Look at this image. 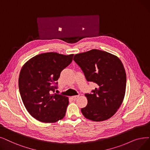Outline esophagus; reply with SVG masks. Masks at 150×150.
Segmentation results:
<instances>
[{
    "label": "esophagus",
    "mask_w": 150,
    "mask_h": 150,
    "mask_svg": "<svg viewBox=\"0 0 150 150\" xmlns=\"http://www.w3.org/2000/svg\"><path fill=\"white\" fill-rule=\"evenodd\" d=\"M79 96H72V97H71V99H72L73 100H76L78 98H79Z\"/></svg>",
    "instance_id": "esophagus-1"
}]
</instances>
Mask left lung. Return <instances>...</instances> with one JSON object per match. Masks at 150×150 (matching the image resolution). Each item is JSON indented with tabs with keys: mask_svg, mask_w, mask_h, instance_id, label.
<instances>
[{
	"mask_svg": "<svg viewBox=\"0 0 150 150\" xmlns=\"http://www.w3.org/2000/svg\"><path fill=\"white\" fill-rule=\"evenodd\" d=\"M88 81L97 84L92 94H85L88 104L81 109L86 118L107 120L120 107L125 96L126 74L121 60L108 52L93 49L74 56Z\"/></svg>",
	"mask_w": 150,
	"mask_h": 150,
	"instance_id": "8db88e82",
	"label": "left lung"
}]
</instances>
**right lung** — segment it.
<instances>
[{"instance_id":"obj_1","label":"right lung","mask_w":150,"mask_h":150,"mask_svg":"<svg viewBox=\"0 0 150 150\" xmlns=\"http://www.w3.org/2000/svg\"><path fill=\"white\" fill-rule=\"evenodd\" d=\"M74 54L45 53L32 57L23 66L18 86L24 105L29 114L43 122H55L66 115L69 98L56 93V81Z\"/></svg>"}]
</instances>
